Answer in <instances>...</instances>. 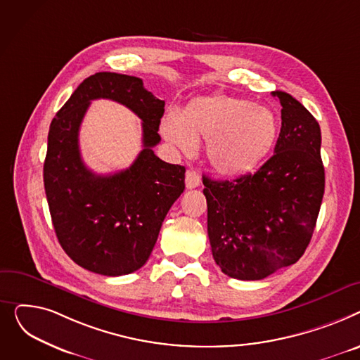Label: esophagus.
Returning <instances> with one entry per match:
<instances>
[{
	"mask_svg": "<svg viewBox=\"0 0 360 360\" xmlns=\"http://www.w3.org/2000/svg\"><path fill=\"white\" fill-rule=\"evenodd\" d=\"M200 174L195 170H187L186 173V187L187 188H195L198 186H200Z\"/></svg>",
	"mask_w": 360,
	"mask_h": 360,
	"instance_id": "esophagus-1",
	"label": "esophagus"
}]
</instances>
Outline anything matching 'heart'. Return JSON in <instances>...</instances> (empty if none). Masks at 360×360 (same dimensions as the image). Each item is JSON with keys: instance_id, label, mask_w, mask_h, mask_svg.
Wrapping results in <instances>:
<instances>
[{"instance_id": "obj_1", "label": "heart", "mask_w": 360, "mask_h": 360, "mask_svg": "<svg viewBox=\"0 0 360 360\" xmlns=\"http://www.w3.org/2000/svg\"><path fill=\"white\" fill-rule=\"evenodd\" d=\"M164 138L184 153L206 141V158L221 176H244L262 164L279 136L273 110L225 93L200 96L161 120Z\"/></svg>"}]
</instances>
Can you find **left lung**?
Instances as JSON below:
<instances>
[{
  "mask_svg": "<svg viewBox=\"0 0 360 360\" xmlns=\"http://www.w3.org/2000/svg\"><path fill=\"white\" fill-rule=\"evenodd\" d=\"M271 94L282 105L274 154L255 174L231 181L203 176L214 259L240 281L264 279L302 257L324 195L319 122L290 94Z\"/></svg>",
  "mask_w": 360,
  "mask_h": 360,
  "instance_id": "8db88e82",
  "label": "left lung"
}]
</instances>
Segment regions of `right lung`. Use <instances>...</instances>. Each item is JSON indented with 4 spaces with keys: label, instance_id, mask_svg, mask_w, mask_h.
<instances>
[{
    "label": "right lung",
    "instance_id": "1",
    "mask_svg": "<svg viewBox=\"0 0 360 360\" xmlns=\"http://www.w3.org/2000/svg\"><path fill=\"white\" fill-rule=\"evenodd\" d=\"M109 98L143 120L144 150L126 171L93 174L80 158L79 126L91 99ZM164 100L138 77L97 72L84 79L53 117L44 165L52 224L63 251L78 266L104 276L141 269L157 243L162 221L184 190L186 168L160 160Z\"/></svg>",
    "mask_w": 360,
    "mask_h": 360
}]
</instances>
